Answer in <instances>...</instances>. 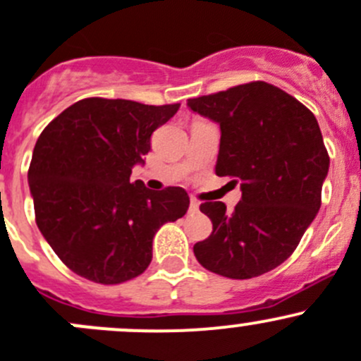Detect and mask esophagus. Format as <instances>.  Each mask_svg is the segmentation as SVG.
Instances as JSON below:
<instances>
[{"label":"esophagus","mask_w":361,"mask_h":361,"mask_svg":"<svg viewBox=\"0 0 361 361\" xmlns=\"http://www.w3.org/2000/svg\"><path fill=\"white\" fill-rule=\"evenodd\" d=\"M189 212H191V214L200 212V203L196 202V200H192V198H191V202H189Z\"/></svg>","instance_id":"34e87169"}]
</instances>
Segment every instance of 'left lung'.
Listing matches in <instances>:
<instances>
[{"mask_svg":"<svg viewBox=\"0 0 361 361\" xmlns=\"http://www.w3.org/2000/svg\"><path fill=\"white\" fill-rule=\"evenodd\" d=\"M192 112L219 123L216 176L240 182L233 212L223 202L200 205L212 221L192 251L203 269L251 279L286 262L321 207L330 156L314 114L263 80L188 99Z\"/></svg>","mask_w":361,"mask_h":361,"instance_id":"8db88e82","label":"left lung"}]
</instances>
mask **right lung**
Returning a JSON list of instances; mask_svg holds the SVG:
<instances>
[{
    "label": "right lung",
    "instance_id": "add662e5",
    "mask_svg": "<svg viewBox=\"0 0 361 361\" xmlns=\"http://www.w3.org/2000/svg\"><path fill=\"white\" fill-rule=\"evenodd\" d=\"M179 106L84 98L40 133L27 170L35 219L71 272L99 284L135 279L151 263L156 231L185 214L182 188L130 180Z\"/></svg>",
    "mask_w": 361,
    "mask_h": 361
}]
</instances>
